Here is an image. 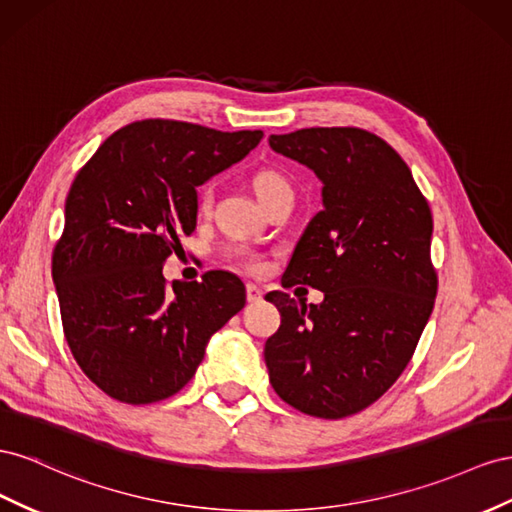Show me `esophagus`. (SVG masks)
I'll return each instance as SVG.
<instances>
[{
	"instance_id": "obj_1",
	"label": "esophagus",
	"mask_w": 512,
	"mask_h": 512,
	"mask_svg": "<svg viewBox=\"0 0 512 512\" xmlns=\"http://www.w3.org/2000/svg\"><path fill=\"white\" fill-rule=\"evenodd\" d=\"M261 298H264V291H261V287H257L255 283H248L246 285V300L248 302H259Z\"/></svg>"
}]
</instances>
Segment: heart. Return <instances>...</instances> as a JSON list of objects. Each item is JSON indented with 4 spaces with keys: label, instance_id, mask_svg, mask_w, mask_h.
<instances>
[{
    "label": "heart",
    "instance_id": "b5f03b06",
    "mask_svg": "<svg viewBox=\"0 0 512 512\" xmlns=\"http://www.w3.org/2000/svg\"><path fill=\"white\" fill-rule=\"evenodd\" d=\"M253 188H255V195L257 199H268L276 193H285L291 191V186L287 182L285 175L281 171H274V169H261L255 173L253 178ZM197 206L199 212H208L212 208V186H203L199 191V199H197Z\"/></svg>",
    "mask_w": 512,
    "mask_h": 512
}]
</instances>
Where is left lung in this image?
Listing matches in <instances>:
<instances>
[{
	"label": "left lung",
	"instance_id": "left-lung-1",
	"mask_svg": "<svg viewBox=\"0 0 512 512\" xmlns=\"http://www.w3.org/2000/svg\"><path fill=\"white\" fill-rule=\"evenodd\" d=\"M268 143L324 184V208L306 225L281 281L311 285L324 300L266 296L281 313L264 349L270 384L309 416H352L397 382L431 317L429 203L405 160L362 128H302Z\"/></svg>",
	"mask_w": 512,
	"mask_h": 512
}]
</instances>
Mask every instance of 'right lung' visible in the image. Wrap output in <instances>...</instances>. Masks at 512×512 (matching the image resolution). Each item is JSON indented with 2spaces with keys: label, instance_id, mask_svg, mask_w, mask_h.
<instances>
[{
  "label": "right lung",
  "instance_id": "right-lung-1",
  "mask_svg": "<svg viewBox=\"0 0 512 512\" xmlns=\"http://www.w3.org/2000/svg\"><path fill=\"white\" fill-rule=\"evenodd\" d=\"M261 137L143 120L113 133L77 173L53 283L70 352L109 397L143 405L182 390L212 334L244 309L236 274L214 270L169 289L163 266L197 227V186Z\"/></svg>",
  "mask_w": 512,
  "mask_h": 512
}]
</instances>
